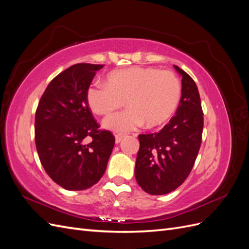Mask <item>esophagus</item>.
Wrapping results in <instances>:
<instances>
[{
	"mask_svg": "<svg viewBox=\"0 0 249 249\" xmlns=\"http://www.w3.org/2000/svg\"><path fill=\"white\" fill-rule=\"evenodd\" d=\"M124 138V135L117 134V135H115V142L118 144V143H120V141H122Z\"/></svg>",
	"mask_w": 249,
	"mask_h": 249,
	"instance_id": "obj_1",
	"label": "esophagus"
}]
</instances>
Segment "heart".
<instances>
[{"mask_svg":"<svg viewBox=\"0 0 249 249\" xmlns=\"http://www.w3.org/2000/svg\"><path fill=\"white\" fill-rule=\"evenodd\" d=\"M104 85L87 89L86 101L94 114L108 116L123 106L126 110L107 118L105 129L125 133L145 124L161 125L175 113L180 97V84L171 71L152 67H129L109 72Z\"/></svg>","mask_w":249,"mask_h":249,"instance_id":"b5f03b06","label":"heart"}]
</instances>
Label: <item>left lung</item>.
Listing matches in <instances>:
<instances>
[{"label":"left lung","instance_id":"obj_1","mask_svg":"<svg viewBox=\"0 0 249 249\" xmlns=\"http://www.w3.org/2000/svg\"><path fill=\"white\" fill-rule=\"evenodd\" d=\"M173 67L182 77V96L176 115L158 133L138 136L135 178L152 195L167 194L185 182L201 143L203 113L197 86L187 72Z\"/></svg>","mask_w":249,"mask_h":249}]
</instances>
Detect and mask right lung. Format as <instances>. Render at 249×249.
I'll return each mask as SVG.
<instances>
[{
    "mask_svg": "<svg viewBox=\"0 0 249 249\" xmlns=\"http://www.w3.org/2000/svg\"><path fill=\"white\" fill-rule=\"evenodd\" d=\"M104 65L79 63L59 73L42 94L35 114V144L42 166L66 190L88 189L106 171L115 138L99 130L86 92ZM86 138L92 142L86 143Z\"/></svg>",
    "mask_w": 249,
    "mask_h": 249,
    "instance_id": "add662e5",
    "label": "right lung"
}]
</instances>
